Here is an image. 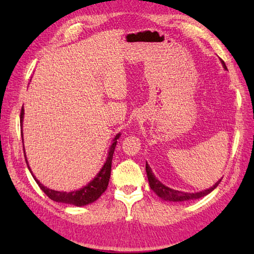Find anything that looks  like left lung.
Here are the masks:
<instances>
[{
  "label": "left lung",
  "instance_id": "obj_1",
  "mask_svg": "<svg viewBox=\"0 0 254 254\" xmlns=\"http://www.w3.org/2000/svg\"><path fill=\"white\" fill-rule=\"evenodd\" d=\"M220 62L223 64V67L225 69H227V66H226V64L222 59H220ZM146 174H147L150 189H152V190L157 194L160 198L165 199V201H170V202H185V201H189V199H196L199 197H203L205 195H207L208 193L212 192L214 189H216L217 186L220 183V181H222V179H219L213 187H210L209 189H206V190L204 191L189 193V192H181L178 190H174V189L166 187L164 183H161L157 178L154 176L153 170L150 169V167L148 166L147 163H146Z\"/></svg>",
  "mask_w": 254,
  "mask_h": 254
}]
</instances>
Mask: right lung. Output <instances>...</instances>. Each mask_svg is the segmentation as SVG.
Returning a JSON list of instances; mask_svg holds the SVG:
<instances>
[{
  "label": "right lung",
  "instance_id": "right-lung-1",
  "mask_svg": "<svg viewBox=\"0 0 254 254\" xmlns=\"http://www.w3.org/2000/svg\"><path fill=\"white\" fill-rule=\"evenodd\" d=\"M23 120H24V107L21 108V111H20V128H21L20 133H21V139L24 141ZM120 135H121V133H119L115 136V138H113L112 144L109 148V152H108V157L106 159V163L104 164V166H102V168L100 169L98 174H97V176L89 183H87L85 187H83L82 189H79V190H76V191H71V192L56 191V190H51V189L45 187L44 185H41L40 181L37 179V178L34 176V174H32V171L28 165V161H27L25 148H24L26 164H27V167H28L30 174L32 175L35 181L37 182V185L39 186L41 190L44 191L47 194V196L51 198L52 201H56L59 203H64V204H71V205H75V206H85V205L95 202L96 199L99 198L101 194L107 190L108 183H109V179H110V174H111V163H112L113 153H115L116 145L118 143V138L120 137Z\"/></svg>",
  "mask_w": 254,
  "mask_h": 254
}]
</instances>
